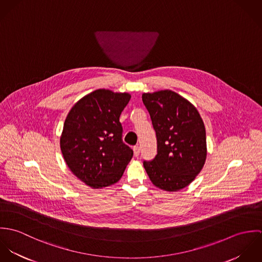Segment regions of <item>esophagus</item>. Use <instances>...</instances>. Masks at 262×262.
<instances>
[{
  "label": "esophagus",
  "instance_id": "34e87169",
  "mask_svg": "<svg viewBox=\"0 0 262 262\" xmlns=\"http://www.w3.org/2000/svg\"><path fill=\"white\" fill-rule=\"evenodd\" d=\"M133 151H134V155L138 156L140 154V147L138 145H136V146L133 147Z\"/></svg>",
  "mask_w": 262,
  "mask_h": 262
}]
</instances>
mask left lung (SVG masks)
<instances>
[{
  "mask_svg": "<svg viewBox=\"0 0 262 262\" xmlns=\"http://www.w3.org/2000/svg\"><path fill=\"white\" fill-rule=\"evenodd\" d=\"M142 101L156 132L157 154L144 161L155 187L177 191L188 186L207 158L206 129L196 108L170 91L144 93Z\"/></svg>",
  "mask_w": 262,
  "mask_h": 262,
  "instance_id": "1",
  "label": "left lung"
}]
</instances>
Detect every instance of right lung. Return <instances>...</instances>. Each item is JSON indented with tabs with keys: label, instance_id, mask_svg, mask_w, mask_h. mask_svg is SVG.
<instances>
[{
	"label": "right lung",
	"instance_id": "right-lung-1",
	"mask_svg": "<svg viewBox=\"0 0 262 262\" xmlns=\"http://www.w3.org/2000/svg\"><path fill=\"white\" fill-rule=\"evenodd\" d=\"M130 99L128 93L96 90L67 116L60 136L63 158L75 177L93 188L116 184L133 156L122 140L119 121Z\"/></svg>",
	"mask_w": 262,
	"mask_h": 262
}]
</instances>
